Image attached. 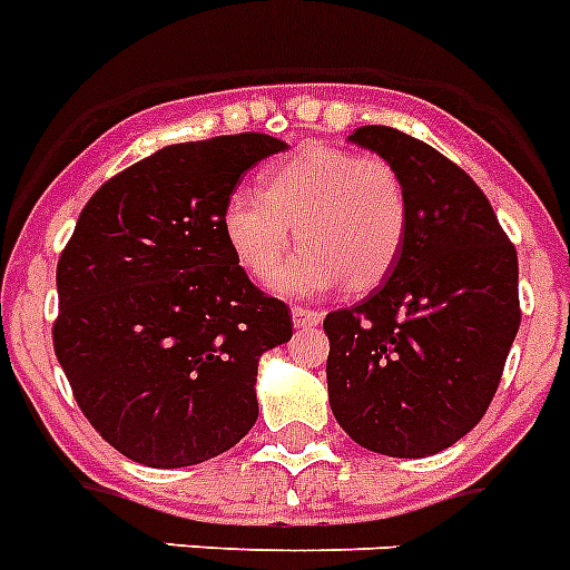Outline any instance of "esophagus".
Masks as SVG:
<instances>
[{"label":"esophagus","mask_w":570,"mask_h":570,"mask_svg":"<svg viewBox=\"0 0 570 570\" xmlns=\"http://www.w3.org/2000/svg\"><path fill=\"white\" fill-rule=\"evenodd\" d=\"M322 322V313L309 307H293V324L295 327H315Z\"/></svg>","instance_id":"obj_1"}]
</instances>
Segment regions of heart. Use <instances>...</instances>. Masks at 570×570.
<instances>
[{
	"instance_id": "1",
	"label": "heart",
	"mask_w": 570,
	"mask_h": 570,
	"mask_svg": "<svg viewBox=\"0 0 570 570\" xmlns=\"http://www.w3.org/2000/svg\"><path fill=\"white\" fill-rule=\"evenodd\" d=\"M296 223L302 252L277 273L289 295L322 293L344 281L353 293L391 275L409 237V194L380 156L309 145L263 176V194L237 188L223 205V237L257 281L275 275Z\"/></svg>"
}]
</instances>
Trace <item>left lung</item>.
<instances>
[{"mask_svg": "<svg viewBox=\"0 0 570 570\" xmlns=\"http://www.w3.org/2000/svg\"><path fill=\"white\" fill-rule=\"evenodd\" d=\"M347 141L394 165L409 194L403 255L365 301L327 313V394L358 446L443 452L490 409L519 333V257L466 170L394 127Z\"/></svg>", "mask_w": 570, "mask_h": 570, "instance_id": "left-lung-1", "label": "left lung"}]
</instances>
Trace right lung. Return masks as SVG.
<instances>
[{"instance_id":"1","label":"right lung","mask_w":570,"mask_h":570,"mask_svg":"<svg viewBox=\"0 0 570 570\" xmlns=\"http://www.w3.org/2000/svg\"><path fill=\"white\" fill-rule=\"evenodd\" d=\"M286 150L263 132L161 147L104 181L57 263L55 353L95 432L176 470L223 455L257 420V358L293 338L223 237L248 167Z\"/></svg>"}]
</instances>
